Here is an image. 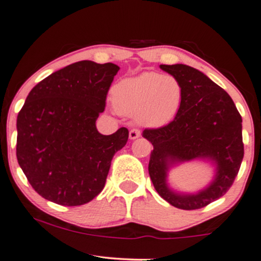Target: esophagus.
<instances>
[{"label": "esophagus", "instance_id": "34e87169", "mask_svg": "<svg viewBox=\"0 0 261 261\" xmlns=\"http://www.w3.org/2000/svg\"><path fill=\"white\" fill-rule=\"evenodd\" d=\"M139 136H141V131L137 130V129H131L130 132H129V138L131 139V141H134V139L138 138Z\"/></svg>", "mask_w": 261, "mask_h": 261}]
</instances>
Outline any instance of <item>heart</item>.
<instances>
[{"label": "heart", "mask_w": 261, "mask_h": 261, "mask_svg": "<svg viewBox=\"0 0 261 261\" xmlns=\"http://www.w3.org/2000/svg\"><path fill=\"white\" fill-rule=\"evenodd\" d=\"M112 102L119 113L134 116L146 127L167 125L177 115L183 100V87L172 75L156 72L122 79L112 87Z\"/></svg>", "instance_id": "b5f03b06"}]
</instances>
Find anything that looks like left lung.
<instances>
[{
	"instance_id": "obj_1",
	"label": "left lung",
	"mask_w": 261,
	"mask_h": 261,
	"mask_svg": "<svg viewBox=\"0 0 261 261\" xmlns=\"http://www.w3.org/2000/svg\"><path fill=\"white\" fill-rule=\"evenodd\" d=\"M160 67L181 83L183 100L171 123L143 131L153 146L150 178L160 196L174 207L202 208L225 195L237 177L244 159L241 116L229 94L199 69L183 64ZM194 160L213 168L211 182L194 193L171 189V169Z\"/></svg>"
}]
</instances>
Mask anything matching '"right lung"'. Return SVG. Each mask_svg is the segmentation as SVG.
<instances>
[{"label": "right lung", "mask_w": 261, "mask_h": 261, "mask_svg": "<svg viewBox=\"0 0 261 261\" xmlns=\"http://www.w3.org/2000/svg\"><path fill=\"white\" fill-rule=\"evenodd\" d=\"M119 67L112 62H74L41 80L17 116L16 157L43 199L82 205L104 188L115 153L126 144L120 127L101 135L95 120Z\"/></svg>", "instance_id": "add662e5"}]
</instances>
